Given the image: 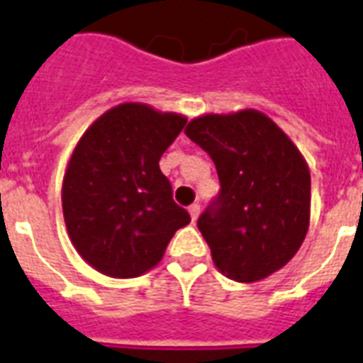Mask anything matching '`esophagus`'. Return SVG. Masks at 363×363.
<instances>
[{
	"instance_id": "esophagus-1",
	"label": "esophagus",
	"mask_w": 363,
	"mask_h": 363,
	"mask_svg": "<svg viewBox=\"0 0 363 363\" xmlns=\"http://www.w3.org/2000/svg\"><path fill=\"white\" fill-rule=\"evenodd\" d=\"M189 213L190 217H192V221H196L198 216H200V206H198V203H192V206L189 208Z\"/></svg>"
}]
</instances>
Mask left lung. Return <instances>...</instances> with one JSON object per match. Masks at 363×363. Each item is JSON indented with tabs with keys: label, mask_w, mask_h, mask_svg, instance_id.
<instances>
[{
	"label": "left lung",
	"mask_w": 363,
	"mask_h": 363,
	"mask_svg": "<svg viewBox=\"0 0 363 363\" xmlns=\"http://www.w3.org/2000/svg\"><path fill=\"white\" fill-rule=\"evenodd\" d=\"M186 136L213 160L221 190L198 217L225 277L256 283L291 262L310 227V169L256 109L192 119Z\"/></svg>",
	"instance_id": "8db88e82"
}]
</instances>
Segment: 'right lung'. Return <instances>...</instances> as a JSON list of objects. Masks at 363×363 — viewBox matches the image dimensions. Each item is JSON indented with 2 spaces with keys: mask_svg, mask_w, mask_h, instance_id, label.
<instances>
[{
  "mask_svg": "<svg viewBox=\"0 0 363 363\" xmlns=\"http://www.w3.org/2000/svg\"><path fill=\"white\" fill-rule=\"evenodd\" d=\"M186 125L146 104H121L82 134L63 179L69 238L107 277L133 279L160 264L169 240L189 225L173 202L160 160Z\"/></svg>",
  "mask_w": 363,
  "mask_h": 363,
  "instance_id": "obj_1",
  "label": "right lung"
}]
</instances>
